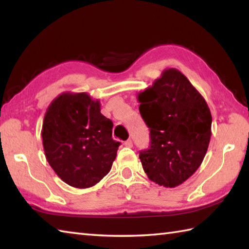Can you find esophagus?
<instances>
[{"label": "esophagus", "instance_id": "esophagus-1", "mask_svg": "<svg viewBox=\"0 0 249 249\" xmlns=\"http://www.w3.org/2000/svg\"><path fill=\"white\" fill-rule=\"evenodd\" d=\"M124 145L127 146V147H131V146H133V141H131V140L125 141V142H124Z\"/></svg>", "mask_w": 249, "mask_h": 249}]
</instances>
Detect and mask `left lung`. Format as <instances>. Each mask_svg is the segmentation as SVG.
<instances>
[{
	"label": "left lung",
	"mask_w": 249,
	"mask_h": 249,
	"mask_svg": "<svg viewBox=\"0 0 249 249\" xmlns=\"http://www.w3.org/2000/svg\"><path fill=\"white\" fill-rule=\"evenodd\" d=\"M139 111L150 128L151 144L140 160L151 181L177 187L198 170L212 135L204 97L177 68H167L138 94Z\"/></svg>",
	"instance_id": "1"
}]
</instances>
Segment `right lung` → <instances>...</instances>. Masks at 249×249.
Listing matches in <instances>:
<instances>
[{
	"label": "right lung",
	"instance_id": "right-lung-1",
	"mask_svg": "<svg viewBox=\"0 0 249 249\" xmlns=\"http://www.w3.org/2000/svg\"><path fill=\"white\" fill-rule=\"evenodd\" d=\"M113 123L100 113L99 99L64 92L47 108L41 128L45 155L63 182L76 188L96 185L111 170L120 142Z\"/></svg>",
	"mask_w": 249,
	"mask_h": 249
}]
</instances>
